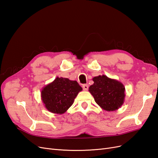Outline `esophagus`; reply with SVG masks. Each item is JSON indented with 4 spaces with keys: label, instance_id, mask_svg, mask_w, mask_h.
I'll return each instance as SVG.
<instances>
[{
    "label": "esophagus",
    "instance_id": "1",
    "mask_svg": "<svg viewBox=\"0 0 158 158\" xmlns=\"http://www.w3.org/2000/svg\"><path fill=\"white\" fill-rule=\"evenodd\" d=\"M82 88H83V89L85 90V91H87L88 89V84H84L82 85Z\"/></svg>",
    "mask_w": 158,
    "mask_h": 158
}]
</instances>
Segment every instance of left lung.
I'll return each instance as SVG.
<instances>
[{"label": "left lung", "mask_w": 158, "mask_h": 158, "mask_svg": "<svg viewBox=\"0 0 158 158\" xmlns=\"http://www.w3.org/2000/svg\"><path fill=\"white\" fill-rule=\"evenodd\" d=\"M94 84L89 92L98 106L107 111H113L120 108L125 102V88L115 79L99 75L93 78Z\"/></svg>", "instance_id": "1"}]
</instances>
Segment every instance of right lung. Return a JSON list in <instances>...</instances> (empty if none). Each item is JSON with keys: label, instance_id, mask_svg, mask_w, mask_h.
Instances as JSON below:
<instances>
[{"label": "right lung", "instance_id": "obj_1", "mask_svg": "<svg viewBox=\"0 0 158 158\" xmlns=\"http://www.w3.org/2000/svg\"><path fill=\"white\" fill-rule=\"evenodd\" d=\"M82 90V87L76 81L56 77L42 88L41 98L49 111L61 114L71 107L74 99Z\"/></svg>", "mask_w": 158, "mask_h": 158}]
</instances>
